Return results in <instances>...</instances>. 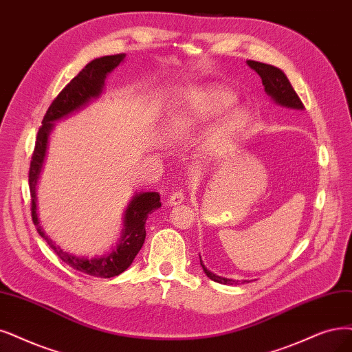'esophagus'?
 Returning a JSON list of instances; mask_svg holds the SVG:
<instances>
[{
	"label": "esophagus",
	"mask_w": 352,
	"mask_h": 352,
	"mask_svg": "<svg viewBox=\"0 0 352 352\" xmlns=\"http://www.w3.org/2000/svg\"><path fill=\"white\" fill-rule=\"evenodd\" d=\"M184 192L181 191V190H178V191H174L171 196L168 197V204L169 206H178V204H181L184 201Z\"/></svg>",
	"instance_id": "34e87169"
}]
</instances>
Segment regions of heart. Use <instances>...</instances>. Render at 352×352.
<instances>
[{"mask_svg":"<svg viewBox=\"0 0 352 352\" xmlns=\"http://www.w3.org/2000/svg\"><path fill=\"white\" fill-rule=\"evenodd\" d=\"M235 101V94L223 87L192 88L184 94V107L169 120L171 133H186L199 123L209 120L230 107ZM248 113L243 109L230 110L223 119V133L236 135L246 126Z\"/></svg>","mask_w":352,"mask_h":352,"instance_id":"heart-1","label":"heart"}]
</instances>
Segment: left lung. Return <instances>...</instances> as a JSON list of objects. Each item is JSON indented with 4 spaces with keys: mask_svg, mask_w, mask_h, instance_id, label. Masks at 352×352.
Masks as SVG:
<instances>
[{
    "mask_svg": "<svg viewBox=\"0 0 352 352\" xmlns=\"http://www.w3.org/2000/svg\"><path fill=\"white\" fill-rule=\"evenodd\" d=\"M246 63L250 65L251 69H254L259 76H261L265 93L272 98V101H276L278 106L287 107V109H296V110L305 109L302 100L298 98V96L296 94L294 88L292 87V84L289 81V78L285 76V74L281 69L272 67V65L256 62V60H246ZM200 265L203 267V271L206 272V276L216 283L238 284V280L225 278V277L213 274L212 271H209L203 265L201 259H200ZM245 281L246 280H243L242 283H245Z\"/></svg>",
    "mask_w": 352,
    "mask_h": 352,
    "instance_id": "obj_1",
    "label": "left lung"
}]
</instances>
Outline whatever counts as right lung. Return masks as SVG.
Instances as JSON below:
<instances>
[{"mask_svg": "<svg viewBox=\"0 0 352 352\" xmlns=\"http://www.w3.org/2000/svg\"><path fill=\"white\" fill-rule=\"evenodd\" d=\"M124 58V54H119L91 60L87 67L60 91L58 97L52 101L50 107L47 109L42 120V126L38 127L29 171L32 219L38 235L47 242V245L54 250V252L65 264L72 267L76 271L84 272V274L101 278H111L119 276L133 263L135 256L140 251L143 242H145V223L148 214L161 207L160 194L155 191L136 194L132 201L129 203L124 212V228L122 230L120 241L117 242L116 248L102 256L85 258L72 255L67 251L60 250L59 246L46 235L43 228L38 225L41 222H38V217L36 213V184L42 171L47 148V139L52 129H54V123L63 119V117L72 114L74 111L85 107L93 98L100 97L107 75L117 67V65L123 62Z\"/></svg>", "mask_w": 352, "mask_h": 352, "instance_id": "obj_1", "label": "right lung"}]
</instances>
